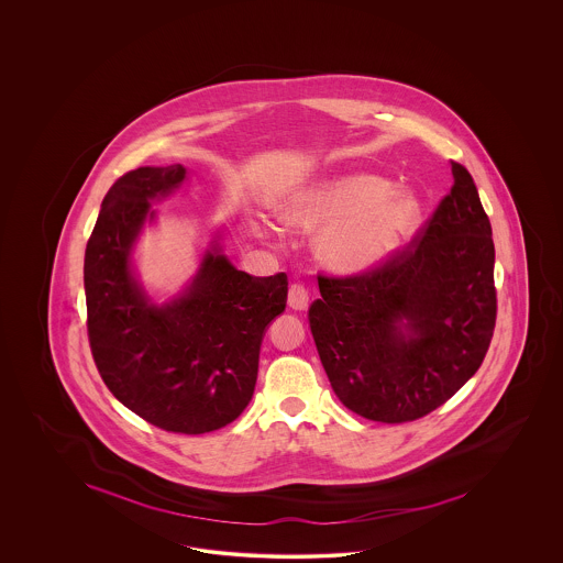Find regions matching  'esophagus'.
I'll return each mask as SVG.
<instances>
[{
    "label": "esophagus",
    "mask_w": 563,
    "mask_h": 563,
    "mask_svg": "<svg viewBox=\"0 0 563 563\" xmlns=\"http://www.w3.org/2000/svg\"><path fill=\"white\" fill-rule=\"evenodd\" d=\"M289 306L297 311H303L309 306V292L303 285H290Z\"/></svg>",
    "instance_id": "1"
}]
</instances>
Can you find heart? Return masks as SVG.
I'll list each match as a JSON object with an SVG mask.
<instances>
[{
  "mask_svg": "<svg viewBox=\"0 0 563 563\" xmlns=\"http://www.w3.org/2000/svg\"><path fill=\"white\" fill-rule=\"evenodd\" d=\"M375 175H344L307 189L283 212L303 231L324 229L318 252L336 273H363L390 256L419 224L421 208L409 194H393Z\"/></svg>",
  "mask_w": 563,
  "mask_h": 563,
  "instance_id": "heart-1",
  "label": "heart"
}]
</instances>
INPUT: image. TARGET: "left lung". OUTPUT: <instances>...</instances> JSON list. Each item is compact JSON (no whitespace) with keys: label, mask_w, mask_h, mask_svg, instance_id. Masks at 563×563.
Wrapping results in <instances>:
<instances>
[{"label":"left lung","mask_w":563,"mask_h":563,"mask_svg":"<svg viewBox=\"0 0 563 563\" xmlns=\"http://www.w3.org/2000/svg\"><path fill=\"white\" fill-rule=\"evenodd\" d=\"M454 186L405 250L355 276H318L309 328L334 394L379 423L442 407L477 374L494 336L495 247L477 186Z\"/></svg>","instance_id":"left-lung-1"}]
</instances>
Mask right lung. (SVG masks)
<instances>
[{
    "instance_id": "add662e5",
    "label": "right lung",
    "mask_w": 563,
    "mask_h": 563,
    "mask_svg": "<svg viewBox=\"0 0 563 563\" xmlns=\"http://www.w3.org/2000/svg\"><path fill=\"white\" fill-rule=\"evenodd\" d=\"M186 179L184 165L140 167L107 191L86 243V328L104 386L123 407L173 433H208L250 405L264 332L287 306V274L238 271L214 241L191 285L156 306L132 274L151 200Z\"/></svg>"
}]
</instances>
